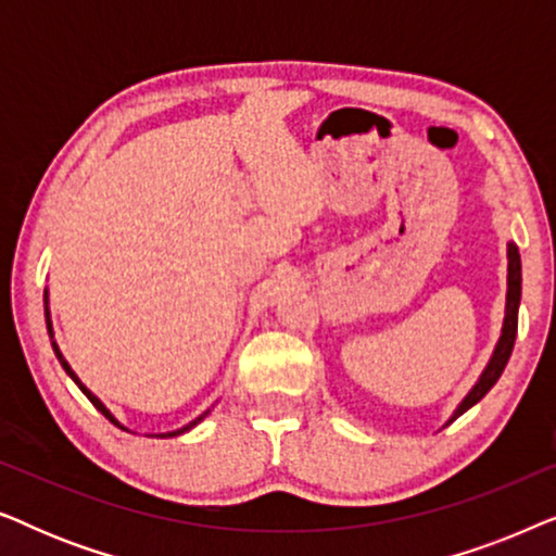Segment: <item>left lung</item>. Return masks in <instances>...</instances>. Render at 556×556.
Returning a JSON list of instances; mask_svg holds the SVG:
<instances>
[{
    "mask_svg": "<svg viewBox=\"0 0 556 556\" xmlns=\"http://www.w3.org/2000/svg\"><path fill=\"white\" fill-rule=\"evenodd\" d=\"M519 301H521V255L519 248L514 242H508V293H506V318H504V331H501V339L496 344V352H493L489 367L478 379L473 390L468 392V397L460 402V407L455 409V415L451 417V422L455 417H460L466 409L476 405L478 400L485 397V392L491 390L493 384L498 382L501 371H504L508 356L514 352V341H516V329H519Z\"/></svg>",
    "mask_w": 556,
    "mask_h": 556,
    "instance_id": "obj_1",
    "label": "left lung"
}]
</instances>
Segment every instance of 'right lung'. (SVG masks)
I'll return each instance as SVG.
<instances>
[{
	"instance_id": "obj_1",
	"label": "right lung",
	"mask_w": 556,
	"mask_h": 556,
	"mask_svg": "<svg viewBox=\"0 0 556 556\" xmlns=\"http://www.w3.org/2000/svg\"><path fill=\"white\" fill-rule=\"evenodd\" d=\"M45 316H48V331L52 333V324H50V314H48V311H45ZM52 346H55V344H52ZM55 354H58V359H60V364H63V367H65V371H67V375H71V377L75 379V382H78V377H75V375H73V371H71V367H67V362L63 359V354H60V352H58V346H55ZM78 387H80V390H83V394H86V397H88L90 402H93V405L98 407V413H103L105 417H109V420H111L113 425H118L116 420H113V415L109 413V409H105V407L101 405V402H98V400L93 397V394H90V392L86 390V387H83L80 382H78ZM204 415H207V413H204ZM204 415H202V417H204ZM202 417H197V420H194V422H189V425H187V428H181V430H177V432H166V438H172V435H179V432H185V430H189V428H194V425H197V422H200V420H202Z\"/></svg>"
}]
</instances>
